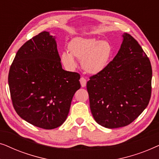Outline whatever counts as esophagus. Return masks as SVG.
I'll return each instance as SVG.
<instances>
[{
	"label": "esophagus",
	"mask_w": 159,
	"mask_h": 159,
	"mask_svg": "<svg viewBox=\"0 0 159 159\" xmlns=\"http://www.w3.org/2000/svg\"><path fill=\"white\" fill-rule=\"evenodd\" d=\"M80 84H81V86L82 88H84V87L86 86V84H87V80L84 77H81L80 80Z\"/></svg>",
	"instance_id": "34e87169"
}]
</instances>
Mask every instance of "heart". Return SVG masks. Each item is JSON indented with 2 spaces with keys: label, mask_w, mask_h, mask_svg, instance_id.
<instances>
[{
  "label": "heart",
  "mask_w": 159,
  "mask_h": 159,
  "mask_svg": "<svg viewBox=\"0 0 159 159\" xmlns=\"http://www.w3.org/2000/svg\"><path fill=\"white\" fill-rule=\"evenodd\" d=\"M69 52L61 54V61L69 70L77 67L75 58L82 61V66L87 72L95 75L101 72L108 66L113 53L111 43L106 40L95 38H77L68 45Z\"/></svg>",
  "instance_id": "b5f03b06"
}]
</instances>
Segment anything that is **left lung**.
<instances>
[{
    "instance_id": "1",
    "label": "left lung",
    "mask_w": 159,
    "mask_h": 159,
    "mask_svg": "<svg viewBox=\"0 0 159 159\" xmlns=\"http://www.w3.org/2000/svg\"><path fill=\"white\" fill-rule=\"evenodd\" d=\"M151 80L148 57L133 37L123 34V42L114 59L87 82L95 121L109 129L131 124L148 105Z\"/></svg>"
}]
</instances>
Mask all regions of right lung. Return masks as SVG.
I'll list each match as a JSON object with an SVG mask.
<instances>
[{
	"label": "right lung",
	"instance_id": "1",
	"mask_svg": "<svg viewBox=\"0 0 159 159\" xmlns=\"http://www.w3.org/2000/svg\"><path fill=\"white\" fill-rule=\"evenodd\" d=\"M80 75L62 69L55 38L42 32L17 51L8 73L10 94L17 114L45 129L57 128L68 116L80 88Z\"/></svg>",
	"mask_w": 159,
	"mask_h": 159
}]
</instances>
